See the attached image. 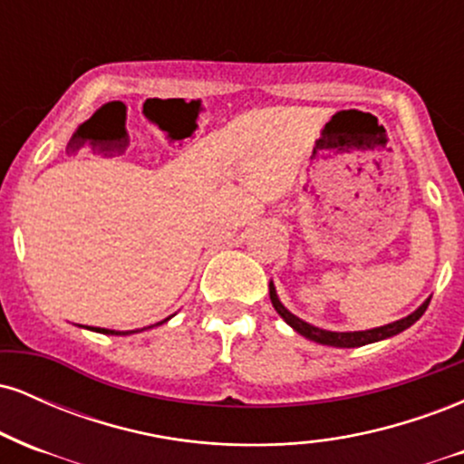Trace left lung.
<instances>
[{"label": "left lung", "instance_id": "8db88e82", "mask_svg": "<svg viewBox=\"0 0 464 464\" xmlns=\"http://www.w3.org/2000/svg\"><path fill=\"white\" fill-rule=\"evenodd\" d=\"M268 290H270V301H273V307L276 310V314H279V316L284 318V321L290 324L296 334H301L303 338L314 340V343H318V344H327V347H340V349L364 347V344L380 343V340L392 338V335L406 332L410 324H414L420 316H423V312L428 310V305H430V299H425L417 307V310H414L412 314H408V316L399 318V321H395V323L382 324V327L364 329V332H329V329H321V327H316V324L305 323L303 318L295 316V314L287 310L284 303L279 301V296H276L273 281L268 284Z\"/></svg>", "mask_w": 464, "mask_h": 464}]
</instances>
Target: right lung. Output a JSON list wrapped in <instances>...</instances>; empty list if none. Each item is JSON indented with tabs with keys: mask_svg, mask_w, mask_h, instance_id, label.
<instances>
[{
	"mask_svg": "<svg viewBox=\"0 0 464 464\" xmlns=\"http://www.w3.org/2000/svg\"><path fill=\"white\" fill-rule=\"evenodd\" d=\"M174 316V314H172ZM172 316H168L165 318V321H161V323H157V324H163V323H168L169 318ZM157 324H150V327H157ZM143 329H148V327H143ZM143 329H132V332H115V329H104V327H93V332H98V334H106V335H130V334H137V332H143Z\"/></svg>",
	"mask_w": 464,
	"mask_h": 464,
	"instance_id": "1",
	"label": "right lung"
}]
</instances>
